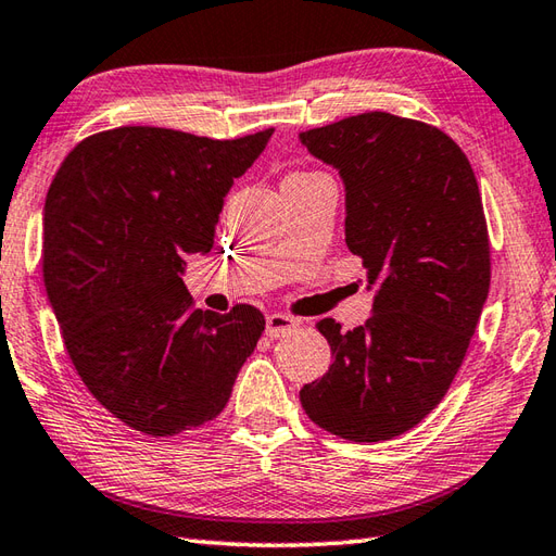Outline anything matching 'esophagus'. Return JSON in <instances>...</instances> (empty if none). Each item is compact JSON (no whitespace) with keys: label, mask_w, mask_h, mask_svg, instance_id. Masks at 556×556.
<instances>
[{"label":"esophagus","mask_w":556,"mask_h":556,"mask_svg":"<svg viewBox=\"0 0 556 556\" xmlns=\"http://www.w3.org/2000/svg\"><path fill=\"white\" fill-rule=\"evenodd\" d=\"M296 327H299L296 317H291V315H287V313H269V315L265 317V334H267L269 339L285 337V334L291 332V329H296Z\"/></svg>","instance_id":"1"}]
</instances>
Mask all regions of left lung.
<instances>
[{
	"mask_svg": "<svg viewBox=\"0 0 556 556\" xmlns=\"http://www.w3.org/2000/svg\"><path fill=\"white\" fill-rule=\"evenodd\" d=\"M346 191V245L363 257L370 320L317 323L334 363L301 389L308 418L351 442L410 430L444 399L490 291V239L470 162L422 122L365 112L299 134Z\"/></svg>",
	"mask_w": 556,
	"mask_h": 556,
	"instance_id": "left-lung-1",
	"label": "left lung"
}]
</instances>
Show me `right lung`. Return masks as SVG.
I'll return each instance as SVG.
<instances>
[{"instance_id":"add662e5","label":"right lung","mask_w":556,"mask_h":556,"mask_svg":"<svg viewBox=\"0 0 556 556\" xmlns=\"http://www.w3.org/2000/svg\"><path fill=\"white\" fill-rule=\"evenodd\" d=\"M271 134L112 128L80 140L47 191V299L83 384L128 428L172 437L217 418L263 334L253 305L193 308L181 275Z\"/></svg>"}]
</instances>
